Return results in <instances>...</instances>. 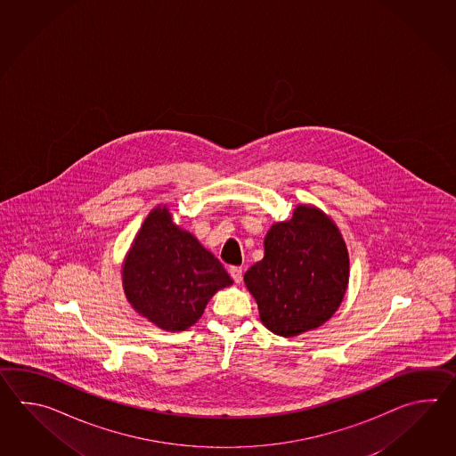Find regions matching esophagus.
Returning <instances> with one entry per match:
<instances>
[{"label": "esophagus", "instance_id": "34e87169", "mask_svg": "<svg viewBox=\"0 0 456 456\" xmlns=\"http://www.w3.org/2000/svg\"><path fill=\"white\" fill-rule=\"evenodd\" d=\"M230 275H232V281H236V283H241L242 267H238V265H232V267H230Z\"/></svg>", "mask_w": 456, "mask_h": 456}]
</instances>
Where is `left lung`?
<instances>
[{"mask_svg":"<svg viewBox=\"0 0 456 456\" xmlns=\"http://www.w3.org/2000/svg\"><path fill=\"white\" fill-rule=\"evenodd\" d=\"M349 281V254L336 224L300 205L272 226L264 259L244 273L262 324L283 338L314 330L339 308Z\"/></svg>","mask_w":456,"mask_h":456,"instance_id":"obj_1","label":"left lung"}]
</instances>
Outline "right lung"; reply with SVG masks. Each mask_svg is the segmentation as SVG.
Returning <instances> with one entry per match:
<instances>
[{
	"mask_svg": "<svg viewBox=\"0 0 456 456\" xmlns=\"http://www.w3.org/2000/svg\"><path fill=\"white\" fill-rule=\"evenodd\" d=\"M126 298L166 330H184L214 293L232 285L222 262L171 220L166 207L148 215L124 264Z\"/></svg>",
	"mask_w": 456,
	"mask_h": 456,
	"instance_id": "right-lung-1",
	"label": "right lung"
}]
</instances>
